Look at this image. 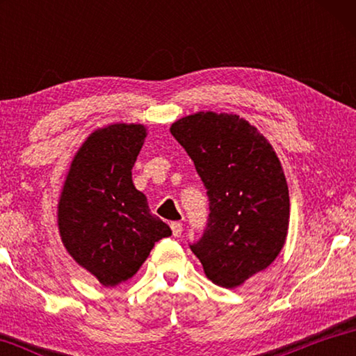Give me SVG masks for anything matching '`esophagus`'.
I'll use <instances>...</instances> for the list:
<instances>
[{"label": "esophagus", "instance_id": "1", "mask_svg": "<svg viewBox=\"0 0 356 356\" xmlns=\"http://www.w3.org/2000/svg\"><path fill=\"white\" fill-rule=\"evenodd\" d=\"M171 229H172V236L174 237H180V234H182V222L179 221H172L171 222Z\"/></svg>", "mask_w": 356, "mask_h": 356}]
</instances>
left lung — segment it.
I'll use <instances>...</instances> for the list:
<instances>
[{
  "label": "left lung",
  "mask_w": 356,
  "mask_h": 356,
  "mask_svg": "<svg viewBox=\"0 0 356 356\" xmlns=\"http://www.w3.org/2000/svg\"><path fill=\"white\" fill-rule=\"evenodd\" d=\"M171 135L207 188V227L191 251L216 286L236 289L272 264L286 243L291 202L278 155L248 120L200 111Z\"/></svg>",
  "instance_id": "left-lung-1"
}]
</instances>
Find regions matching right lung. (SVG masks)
Segmentation results:
<instances>
[{
	"label": "right lung",
	"mask_w": 356,
	"mask_h": 356,
	"mask_svg": "<svg viewBox=\"0 0 356 356\" xmlns=\"http://www.w3.org/2000/svg\"><path fill=\"white\" fill-rule=\"evenodd\" d=\"M146 136L141 124L94 130L76 150L59 195L63 245L105 287L130 280L155 242L172 234L131 180Z\"/></svg>",
	"instance_id": "1"
}]
</instances>
